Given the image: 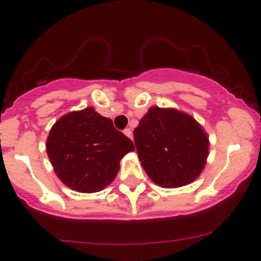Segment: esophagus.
Returning <instances> with one entry per match:
<instances>
[{"instance_id": "1", "label": "esophagus", "mask_w": 261, "mask_h": 261, "mask_svg": "<svg viewBox=\"0 0 261 261\" xmlns=\"http://www.w3.org/2000/svg\"><path fill=\"white\" fill-rule=\"evenodd\" d=\"M123 134H125L127 138L133 139V131H131V128H125V130H123Z\"/></svg>"}]
</instances>
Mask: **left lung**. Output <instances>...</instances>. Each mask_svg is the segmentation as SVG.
Instances as JSON below:
<instances>
[{
  "instance_id": "8db88e82",
  "label": "left lung",
  "mask_w": 261,
  "mask_h": 261,
  "mask_svg": "<svg viewBox=\"0 0 261 261\" xmlns=\"http://www.w3.org/2000/svg\"><path fill=\"white\" fill-rule=\"evenodd\" d=\"M136 153L151 181L167 189L198 178L205 166L209 141L191 116L151 107L134 130Z\"/></svg>"
}]
</instances>
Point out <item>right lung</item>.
Listing matches in <instances>:
<instances>
[{"instance_id":"add662e5","label":"right lung","mask_w":261,"mask_h":261,"mask_svg":"<svg viewBox=\"0 0 261 261\" xmlns=\"http://www.w3.org/2000/svg\"><path fill=\"white\" fill-rule=\"evenodd\" d=\"M45 148L63 184L75 191L97 192L115 179L120 161L135 146L110 118L88 107L61 117Z\"/></svg>"}]
</instances>
